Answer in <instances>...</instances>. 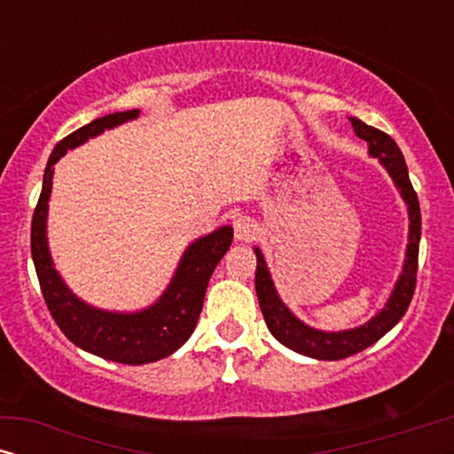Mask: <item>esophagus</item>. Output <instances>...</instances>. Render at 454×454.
I'll return each mask as SVG.
<instances>
[{"label":"esophagus","mask_w":454,"mask_h":454,"mask_svg":"<svg viewBox=\"0 0 454 454\" xmlns=\"http://www.w3.org/2000/svg\"><path fill=\"white\" fill-rule=\"evenodd\" d=\"M233 229H235V239L239 241H250L254 235H256V223H254V219H250L247 215L235 216Z\"/></svg>","instance_id":"obj_1"}]
</instances>
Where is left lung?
<instances>
[{
	"label": "left lung",
	"instance_id": "left-lung-1",
	"mask_svg": "<svg viewBox=\"0 0 454 454\" xmlns=\"http://www.w3.org/2000/svg\"><path fill=\"white\" fill-rule=\"evenodd\" d=\"M353 129L359 138H364L370 145L372 157L380 159V163L387 167V171L393 177L396 188L401 190L403 200L409 207V246H407V260L403 266V275L396 283V287L390 295L387 308L382 309L376 318L365 322L364 326L353 328V331L343 333H322L316 328H309L297 320L294 314L285 308V303L278 300L275 285L266 269L264 256L256 247V295L260 301V309L266 320V326L272 333L278 343H283L289 349H294L301 356L314 357V359H345L356 353L364 351L365 347L374 345L378 339H382L403 316H405L409 303H411L415 281H418V256H419V238H421V213H419V200L415 194L411 179H409V171L403 159L401 148L396 142L384 134L382 129L372 128L364 123L357 117H349Z\"/></svg>",
	"mask_w": 454,
	"mask_h": 454
}]
</instances>
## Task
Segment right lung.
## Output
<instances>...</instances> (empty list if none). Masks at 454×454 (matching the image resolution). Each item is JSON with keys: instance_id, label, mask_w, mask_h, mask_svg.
<instances>
[{"instance_id": "right-lung-1", "label": "right lung", "mask_w": 454, "mask_h": 454, "mask_svg": "<svg viewBox=\"0 0 454 454\" xmlns=\"http://www.w3.org/2000/svg\"><path fill=\"white\" fill-rule=\"evenodd\" d=\"M136 115H138V109L98 117L58 142L47 160L43 190L33 215V225H30V252H33L41 294L61 333L80 349L95 353L109 362L128 365L157 362V359L171 356L190 339L196 328L198 316L202 312L208 278L233 239V229L221 227L207 238L194 241L185 250L176 277L163 297L142 312H103V309L86 306L66 287L58 270L53 269L45 238L53 165L58 163L59 157H64L67 148L82 145L92 136L101 134L105 128H115L123 121L134 120Z\"/></svg>"}]
</instances>
